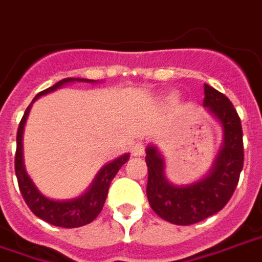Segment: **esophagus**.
<instances>
[{"instance_id": "34e87169", "label": "esophagus", "mask_w": 262, "mask_h": 262, "mask_svg": "<svg viewBox=\"0 0 262 262\" xmlns=\"http://www.w3.org/2000/svg\"><path fill=\"white\" fill-rule=\"evenodd\" d=\"M130 151L135 157L143 156V154H144V144H143V143H136V144L132 146Z\"/></svg>"}]
</instances>
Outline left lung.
I'll list each match as a JSON object with an SVG mask.
<instances>
[{
	"label": "left lung",
	"mask_w": 262,
	"mask_h": 262,
	"mask_svg": "<svg viewBox=\"0 0 262 262\" xmlns=\"http://www.w3.org/2000/svg\"><path fill=\"white\" fill-rule=\"evenodd\" d=\"M204 106L224 127V146L211 172L189 186H175L164 175V160L154 146L147 147V199L158 216L175 225H193L216 214L228 204L243 169L242 122L228 97L204 84Z\"/></svg>",
	"instance_id": "8db88e82"
}]
</instances>
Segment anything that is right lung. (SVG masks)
Wrapping results in <instances>:
<instances>
[{
  "label": "right lung",
  "mask_w": 262,
  "mask_h": 262,
  "mask_svg": "<svg viewBox=\"0 0 262 262\" xmlns=\"http://www.w3.org/2000/svg\"><path fill=\"white\" fill-rule=\"evenodd\" d=\"M92 82L89 79H63L55 83L54 86L48 87L46 90H42L34 97V100H37L38 97L44 96L47 93H51L57 90L62 84L69 82ZM33 100V101H34ZM30 106L23 114L19 127H17L16 133V152H15V173H16L17 185H19V190L22 193L23 200L28 204L33 214L38 216L40 220L46 221L48 224L54 225V226H59V228H79L83 225H87L96 220L98 214L101 212L104 203H105L106 194H108V189L111 185V180L115 178L118 170L121 169L122 165L127 162L129 160V154L116 158L110 164H106L102 168L96 180L93 182L92 187L89 189L87 193H84L80 197H77L75 200L68 201H54L50 200L47 197L40 193L36 189V186L33 185V182L25 170L23 166V158H22V135H23V126L26 122V118L30 111Z\"/></svg>",
  "instance_id": "obj_1"
}]
</instances>
